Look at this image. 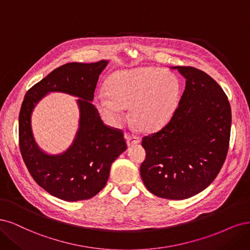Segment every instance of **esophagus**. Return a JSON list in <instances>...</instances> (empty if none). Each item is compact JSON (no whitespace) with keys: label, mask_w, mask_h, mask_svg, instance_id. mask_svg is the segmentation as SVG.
I'll return each instance as SVG.
<instances>
[{"label":"esophagus","mask_w":250,"mask_h":250,"mask_svg":"<svg viewBox=\"0 0 250 250\" xmlns=\"http://www.w3.org/2000/svg\"><path fill=\"white\" fill-rule=\"evenodd\" d=\"M125 140H126L127 146H134V144H138V143L140 142L138 137H135V136L128 135V134H125Z\"/></svg>","instance_id":"obj_1"}]
</instances>
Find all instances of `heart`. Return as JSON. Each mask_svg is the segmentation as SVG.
I'll list each match as a JSON object with an SVG mask.
<instances>
[{"instance_id":"1","label":"heart","mask_w":250,"mask_h":250,"mask_svg":"<svg viewBox=\"0 0 250 250\" xmlns=\"http://www.w3.org/2000/svg\"><path fill=\"white\" fill-rule=\"evenodd\" d=\"M106 94L98 98L99 108L111 119L120 120L124 108L131 107V117L140 130L163 127L179 107L181 83L173 72L154 67L120 70L106 83Z\"/></svg>"}]
</instances>
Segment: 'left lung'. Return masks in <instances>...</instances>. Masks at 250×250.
<instances>
[{
    "mask_svg": "<svg viewBox=\"0 0 250 250\" xmlns=\"http://www.w3.org/2000/svg\"><path fill=\"white\" fill-rule=\"evenodd\" d=\"M186 79L175 113L157 133L142 138L146 158L141 179L152 194L186 199L205 190L228 155L231 110L213 78L191 66H172Z\"/></svg>",
    "mask_w": 250,
    "mask_h": 250,
    "instance_id": "8db88e82",
    "label": "left lung"
}]
</instances>
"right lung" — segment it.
Listing matches in <instances>:
<instances>
[{
	"mask_svg": "<svg viewBox=\"0 0 250 250\" xmlns=\"http://www.w3.org/2000/svg\"><path fill=\"white\" fill-rule=\"evenodd\" d=\"M108 62L64 64L30 88L21 104L19 137L23 162L40 187L62 200H84L98 194L106 186L112 163L126 149L123 131L104 125L91 103L99 77ZM49 92L79 98L78 132L72 146L59 155L40 150L31 134V112Z\"/></svg>",
	"mask_w": 250,
	"mask_h": 250,
	"instance_id": "obj_1",
	"label": "right lung"
}]
</instances>
